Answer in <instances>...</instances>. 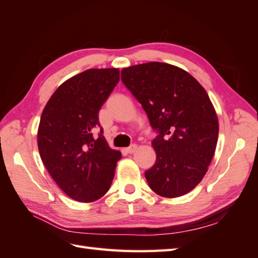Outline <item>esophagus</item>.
I'll list each match as a JSON object with an SVG mask.
<instances>
[{"instance_id":"obj_1","label":"esophagus","mask_w":258,"mask_h":258,"mask_svg":"<svg viewBox=\"0 0 258 258\" xmlns=\"http://www.w3.org/2000/svg\"><path fill=\"white\" fill-rule=\"evenodd\" d=\"M125 150H127L128 153H135L137 151V146L136 145H131L130 147H128L127 149H125Z\"/></svg>"}]
</instances>
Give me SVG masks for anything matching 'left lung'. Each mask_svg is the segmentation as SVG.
Wrapping results in <instances>:
<instances>
[{"instance_id":"obj_1","label":"left lung","mask_w":258,"mask_h":258,"mask_svg":"<svg viewBox=\"0 0 258 258\" xmlns=\"http://www.w3.org/2000/svg\"><path fill=\"white\" fill-rule=\"evenodd\" d=\"M121 79L159 133L156 163L145 172L149 186L163 198L184 196L208 172L219 138L207 90L184 70L160 61L125 67Z\"/></svg>"}]
</instances>
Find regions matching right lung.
<instances>
[{"instance_id": "1", "label": "right lung", "mask_w": 258, "mask_h": 258, "mask_svg": "<svg viewBox=\"0 0 258 258\" xmlns=\"http://www.w3.org/2000/svg\"><path fill=\"white\" fill-rule=\"evenodd\" d=\"M118 68H91L71 77L51 95L39 120V156L61 191L89 203L109 190L121 153L108 145L100 127L101 106L119 83Z\"/></svg>"}]
</instances>
